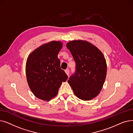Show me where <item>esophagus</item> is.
<instances>
[{"instance_id":"obj_1","label":"esophagus","mask_w":133,"mask_h":133,"mask_svg":"<svg viewBox=\"0 0 133 133\" xmlns=\"http://www.w3.org/2000/svg\"><path fill=\"white\" fill-rule=\"evenodd\" d=\"M65 73H66V74L68 76V75H69V69H65Z\"/></svg>"}]
</instances>
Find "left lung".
<instances>
[{
    "label": "left lung",
    "mask_w": 133,
    "mask_h": 133,
    "mask_svg": "<svg viewBox=\"0 0 133 133\" xmlns=\"http://www.w3.org/2000/svg\"><path fill=\"white\" fill-rule=\"evenodd\" d=\"M66 47L75 62V72L68 82L78 98L93 99L100 93L105 81L107 64L104 55L94 45L85 40L69 41Z\"/></svg>",
    "instance_id": "left-lung-1"
}]
</instances>
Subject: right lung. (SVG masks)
I'll list each match as a JSON object with an SVG mask.
<instances>
[{"mask_svg":"<svg viewBox=\"0 0 133 133\" xmlns=\"http://www.w3.org/2000/svg\"><path fill=\"white\" fill-rule=\"evenodd\" d=\"M62 47L59 41L40 46L27 58L26 78L30 88L38 98L48 101L57 95L62 82L68 76L60 67L58 54Z\"/></svg>","mask_w":133,"mask_h":133,"instance_id":"obj_1","label":"right lung"}]
</instances>
